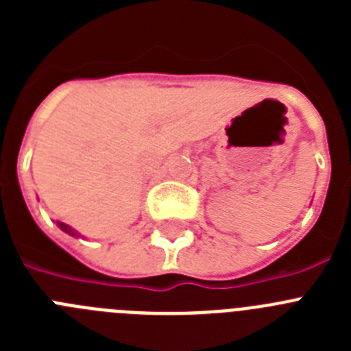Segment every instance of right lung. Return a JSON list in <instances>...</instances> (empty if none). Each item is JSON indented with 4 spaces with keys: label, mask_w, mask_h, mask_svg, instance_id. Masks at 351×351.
<instances>
[{
    "label": "right lung",
    "mask_w": 351,
    "mask_h": 351,
    "mask_svg": "<svg viewBox=\"0 0 351 351\" xmlns=\"http://www.w3.org/2000/svg\"><path fill=\"white\" fill-rule=\"evenodd\" d=\"M56 225L60 226V228H61V230H63V232H66V234H70L71 237H79V235H80L79 232L73 230V228H71L70 225H66V223H63V221H56Z\"/></svg>",
    "instance_id": "add662e5"
}]
</instances>
